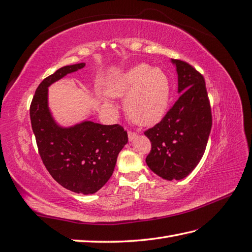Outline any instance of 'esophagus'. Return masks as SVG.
<instances>
[{
	"mask_svg": "<svg viewBox=\"0 0 252 252\" xmlns=\"http://www.w3.org/2000/svg\"><path fill=\"white\" fill-rule=\"evenodd\" d=\"M127 137H129V141L132 142L136 137V133L132 132V131H129V133H127Z\"/></svg>",
	"mask_w": 252,
	"mask_h": 252,
	"instance_id": "34e87169",
	"label": "esophagus"
}]
</instances>
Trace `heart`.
<instances>
[{"label": "heart", "instance_id": "heart-1", "mask_svg": "<svg viewBox=\"0 0 252 252\" xmlns=\"http://www.w3.org/2000/svg\"><path fill=\"white\" fill-rule=\"evenodd\" d=\"M107 93L111 97H126L127 117L135 125L149 126L165 116L170 98V82L161 68L141 63L112 81Z\"/></svg>", "mask_w": 252, "mask_h": 252}]
</instances>
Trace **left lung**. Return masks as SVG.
<instances>
[{"instance_id":"1","label":"left lung","mask_w":252,"mask_h":252,"mask_svg":"<svg viewBox=\"0 0 252 252\" xmlns=\"http://www.w3.org/2000/svg\"><path fill=\"white\" fill-rule=\"evenodd\" d=\"M178 74L180 96L162 120L145 135L152 143L146 164L166 180L186 178L204 154L212 113L203 76L190 64L171 59Z\"/></svg>"}]
</instances>
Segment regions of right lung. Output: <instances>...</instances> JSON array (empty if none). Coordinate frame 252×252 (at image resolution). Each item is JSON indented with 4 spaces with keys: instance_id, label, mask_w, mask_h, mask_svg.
I'll use <instances>...</instances> for the list:
<instances>
[{
    "instance_id": "right-lung-1",
    "label": "right lung",
    "mask_w": 252,
    "mask_h": 252,
    "mask_svg": "<svg viewBox=\"0 0 252 252\" xmlns=\"http://www.w3.org/2000/svg\"><path fill=\"white\" fill-rule=\"evenodd\" d=\"M84 66L85 63L63 66L39 84L31 105V120L39 155L52 178L75 193L93 194L109 180L127 134L118 125L85 120L62 126L54 120L48 87Z\"/></svg>"
}]
</instances>
